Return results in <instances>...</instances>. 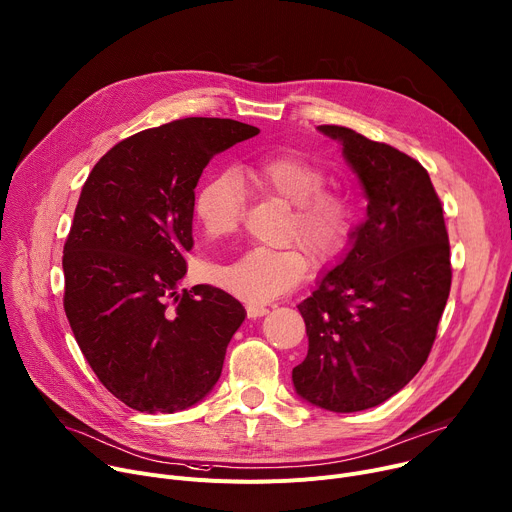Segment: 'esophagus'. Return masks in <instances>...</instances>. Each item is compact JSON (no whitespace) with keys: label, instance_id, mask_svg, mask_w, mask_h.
I'll use <instances>...</instances> for the list:
<instances>
[{"label":"esophagus","instance_id":"1","mask_svg":"<svg viewBox=\"0 0 512 512\" xmlns=\"http://www.w3.org/2000/svg\"><path fill=\"white\" fill-rule=\"evenodd\" d=\"M267 312H269V308L263 306V304H249V306H247L249 318H259V316H263V314H267Z\"/></svg>","mask_w":512,"mask_h":512}]
</instances>
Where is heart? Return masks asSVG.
Segmentation results:
<instances>
[{"label": "heart", "instance_id": "1", "mask_svg": "<svg viewBox=\"0 0 512 512\" xmlns=\"http://www.w3.org/2000/svg\"><path fill=\"white\" fill-rule=\"evenodd\" d=\"M239 177L265 196L292 206L286 243H298L318 265L349 247L361 222L353 192L327 185L329 169L300 153L284 151L247 161ZM232 171L210 177L194 198V214L208 239L235 235L245 214V192ZM308 271L302 249H251L228 265H214L210 280L224 292L263 304L296 288Z\"/></svg>", "mask_w": 512, "mask_h": 512}]
</instances>
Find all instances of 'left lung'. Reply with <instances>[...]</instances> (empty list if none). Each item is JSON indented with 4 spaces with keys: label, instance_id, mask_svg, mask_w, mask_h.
Returning <instances> with one entry per match:
<instances>
[{
    "label": "left lung",
    "instance_id": "1",
    "mask_svg": "<svg viewBox=\"0 0 512 512\" xmlns=\"http://www.w3.org/2000/svg\"><path fill=\"white\" fill-rule=\"evenodd\" d=\"M318 130L341 143L367 218L339 265L298 304L308 355L292 382L318 408L357 412L386 402L425 365L451 288L449 237L421 163L345 126Z\"/></svg>",
    "mask_w": 512,
    "mask_h": 512
}]
</instances>
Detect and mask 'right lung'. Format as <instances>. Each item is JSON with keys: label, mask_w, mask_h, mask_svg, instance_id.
Masks as SVG:
<instances>
[{"label": "right lung", "mask_w": 512, "mask_h": 512, "mask_svg": "<svg viewBox=\"0 0 512 512\" xmlns=\"http://www.w3.org/2000/svg\"><path fill=\"white\" fill-rule=\"evenodd\" d=\"M255 134L230 118L175 120L124 138L83 183L63 306L98 380L134 410H185L220 378L247 312L224 290L179 282L204 167Z\"/></svg>", "instance_id": "obj_1"}]
</instances>
